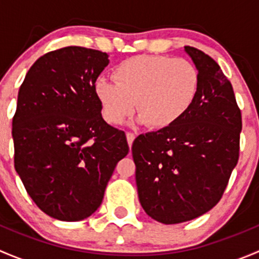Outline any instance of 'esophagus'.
<instances>
[{
    "label": "esophagus",
    "instance_id": "esophagus-1",
    "mask_svg": "<svg viewBox=\"0 0 259 259\" xmlns=\"http://www.w3.org/2000/svg\"><path fill=\"white\" fill-rule=\"evenodd\" d=\"M134 139H135V134H133V133H126V140H127V144H129V146H132Z\"/></svg>",
    "mask_w": 259,
    "mask_h": 259
}]
</instances>
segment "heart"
Segmentation results:
<instances>
[{"instance_id":"1","label":"heart","mask_w":259,"mask_h":259,"mask_svg":"<svg viewBox=\"0 0 259 259\" xmlns=\"http://www.w3.org/2000/svg\"><path fill=\"white\" fill-rule=\"evenodd\" d=\"M113 79L99 77L94 93L109 124H120L137 104L139 120L151 129L173 126L194 104L199 74L185 59L139 55L119 62Z\"/></svg>"}]
</instances>
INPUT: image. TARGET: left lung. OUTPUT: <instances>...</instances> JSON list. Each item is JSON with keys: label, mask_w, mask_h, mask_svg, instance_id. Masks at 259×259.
Returning a JSON list of instances; mask_svg holds the SVG:
<instances>
[{"label": "left lung", "mask_w": 259, "mask_h": 259, "mask_svg": "<svg viewBox=\"0 0 259 259\" xmlns=\"http://www.w3.org/2000/svg\"><path fill=\"white\" fill-rule=\"evenodd\" d=\"M184 50L199 74L194 104L173 126L139 135L132 146L140 204L164 224L210 210L239 158L242 115L231 81L207 54Z\"/></svg>", "instance_id": "1"}]
</instances>
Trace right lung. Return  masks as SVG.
I'll list each match as a JSON object with an SVG mask.
<instances>
[{"label": "right lung", "instance_id": "obj_1", "mask_svg": "<svg viewBox=\"0 0 259 259\" xmlns=\"http://www.w3.org/2000/svg\"><path fill=\"white\" fill-rule=\"evenodd\" d=\"M108 57L80 46L48 52L18 91L15 169L36 205L59 221H82L98 209L129 153L125 133L103 119L94 93Z\"/></svg>", "mask_w": 259, "mask_h": 259}]
</instances>
